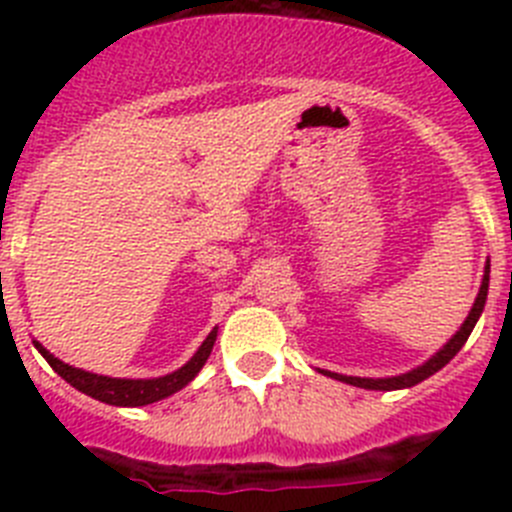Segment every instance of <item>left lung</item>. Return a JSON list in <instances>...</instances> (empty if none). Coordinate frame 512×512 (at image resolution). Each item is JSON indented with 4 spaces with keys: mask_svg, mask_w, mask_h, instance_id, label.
<instances>
[{
    "mask_svg": "<svg viewBox=\"0 0 512 512\" xmlns=\"http://www.w3.org/2000/svg\"><path fill=\"white\" fill-rule=\"evenodd\" d=\"M487 289H490V259L485 261L482 284H479V292H477V297H474V305H472V310H469L467 318H464V323L459 325V330H456L454 336H451L449 341L438 348L431 359L423 361V364H418L415 369H410V372L395 374V377H348V374L328 372V369H318V372L325 374V377H330V379H338V382H343V384H351V387H361V390L392 392V390H408V387H415V384H420L423 379L433 377L438 369H443V366L449 364V361L459 354L461 346H464V343H467V338L472 336V330H474V325H477L479 315H482V310H485Z\"/></svg>",
    "mask_w": 512,
    "mask_h": 512,
    "instance_id": "8db88e82",
    "label": "left lung"
}]
</instances>
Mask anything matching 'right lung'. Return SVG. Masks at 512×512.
<instances>
[{
	"mask_svg": "<svg viewBox=\"0 0 512 512\" xmlns=\"http://www.w3.org/2000/svg\"><path fill=\"white\" fill-rule=\"evenodd\" d=\"M215 338L217 325L210 330V336L202 341V346L194 351V356L187 364L179 366L176 372L164 374V377L148 379L104 377V374L87 372V369H76V366L63 364L61 359H56L40 341H33V346L38 348L40 356L53 366V372L61 374L71 387H76V390L84 392V395L94 397V400L99 402H107V405H115V408H143V405H153V402L166 400V397H171L174 392L184 390V387L202 372V366L207 364V359H210Z\"/></svg>",
	"mask_w": 512,
	"mask_h": 512,
	"instance_id": "obj_1",
	"label": "right lung"
}]
</instances>
